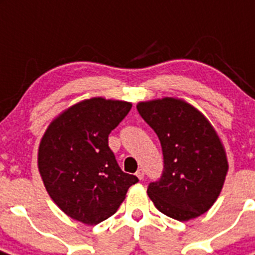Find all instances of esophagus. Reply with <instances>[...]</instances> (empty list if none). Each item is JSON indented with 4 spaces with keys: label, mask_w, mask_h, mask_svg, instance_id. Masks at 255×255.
Listing matches in <instances>:
<instances>
[{
    "label": "esophagus",
    "mask_w": 255,
    "mask_h": 255,
    "mask_svg": "<svg viewBox=\"0 0 255 255\" xmlns=\"http://www.w3.org/2000/svg\"><path fill=\"white\" fill-rule=\"evenodd\" d=\"M135 174H136V177H138L139 180L144 179V170H143V169H139Z\"/></svg>",
    "instance_id": "obj_1"
}]
</instances>
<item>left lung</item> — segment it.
I'll return each mask as SVG.
<instances>
[{"label": "left lung", "instance_id": "left-lung-1", "mask_svg": "<svg viewBox=\"0 0 255 255\" xmlns=\"http://www.w3.org/2000/svg\"><path fill=\"white\" fill-rule=\"evenodd\" d=\"M136 110L157 134L164 154L161 178L147 190L154 206L180 222L208 212L228 170L225 148L212 124L195 107L175 98L140 102Z\"/></svg>", "mask_w": 255, "mask_h": 255}]
</instances>
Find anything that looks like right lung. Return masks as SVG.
<instances>
[{
  "instance_id": "right-lung-1",
  "label": "right lung",
  "mask_w": 255,
  "mask_h": 255,
  "mask_svg": "<svg viewBox=\"0 0 255 255\" xmlns=\"http://www.w3.org/2000/svg\"><path fill=\"white\" fill-rule=\"evenodd\" d=\"M131 103L91 98L60 113L38 148V170L47 193L65 214L98 225L117 212L135 175L124 173L108 145V135Z\"/></svg>"
}]
</instances>
